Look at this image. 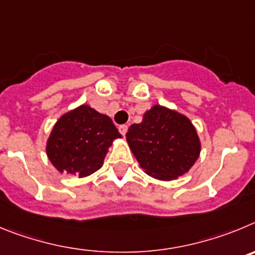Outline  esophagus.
<instances>
[{
  "instance_id": "esophagus-1",
  "label": "esophagus",
  "mask_w": 255,
  "mask_h": 255,
  "mask_svg": "<svg viewBox=\"0 0 255 255\" xmlns=\"http://www.w3.org/2000/svg\"><path fill=\"white\" fill-rule=\"evenodd\" d=\"M119 132H121V134H122V136H125L126 133H127V130H128V126L127 125H122V126H119Z\"/></svg>"
}]
</instances>
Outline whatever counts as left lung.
<instances>
[{
  "instance_id": "1",
  "label": "left lung",
  "mask_w": 255,
  "mask_h": 255,
  "mask_svg": "<svg viewBox=\"0 0 255 255\" xmlns=\"http://www.w3.org/2000/svg\"><path fill=\"white\" fill-rule=\"evenodd\" d=\"M127 142L139 166L160 180H173L193 166L201 152L198 134L183 114L155 105L128 129Z\"/></svg>"
}]
</instances>
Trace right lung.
<instances>
[{
  "mask_svg": "<svg viewBox=\"0 0 255 255\" xmlns=\"http://www.w3.org/2000/svg\"><path fill=\"white\" fill-rule=\"evenodd\" d=\"M121 137L109 117L81 105L56 123L47 142V155L58 171L82 178L99 170L112 142Z\"/></svg>",
  "mask_w": 255,
  "mask_h": 255,
  "instance_id": "obj_1",
  "label": "right lung"
}]
</instances>
